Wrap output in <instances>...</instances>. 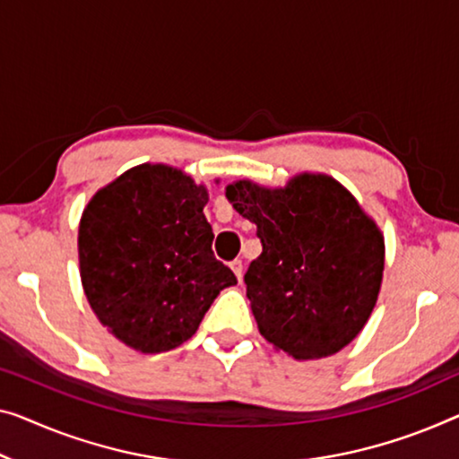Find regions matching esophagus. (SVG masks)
Instances as JSON below:
<instances>
[{
    "instance_id": "obj_1",
    "label": "esophagus",
    "mask_w": 459,
    "mask_h": 459,
    "mask_svg": "<svg viewBox=\"0 0 459 459\" xmlns=\"http://www.w3.org/2000/svg\"><path fill=\"white\" fill-rule=\"evenodd\" d=\"M230 270L235 272V276L238 280H243V262H241V259H235V262H230Z\"/></svg>"
}]
</instances>
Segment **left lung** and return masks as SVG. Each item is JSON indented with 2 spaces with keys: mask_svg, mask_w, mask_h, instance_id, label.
I'll list each match as a JSON object with an SVG mask.
<instances>
[{
  "mask_svg": "<svg viewBox=\"0 0 459 459\" xmlns=\"http://www.w3.org/2000/svg\"><path fill=\"white\" fill-rule=\"evenodd\" d=\"M227 200L255 224L264 247L245 273L259 333L297 360L351 344L385 268L383 232L357 197L330 175L299 173L284 187L235 181Z\"/></svg>",
  "mask_w": 459,
  "mask_h": 459,
  "instance_id": "left-lung-1",
  "label": "left lung"
}]
</instances>
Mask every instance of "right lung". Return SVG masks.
Masks as SVG:
<instances>
[{
	"instance_id": "obj_1",
	"label": "right lung",
	"mask_w": 459,
	"mask_h": 459,
	"mask_svg": "<svg viewBox=\"0 0 459 459\" xmlns=\"http://www.w3.org/2000/svg\"><path fill=\"white\" fill-rule=\"evenodd\" d=\"M206 204V186L186 170L143 162L100 187L82 212L84 295L100 324L134 351L181 346L221 290L237 284L212 251Z\"/></svg>"
}]
</instances>
